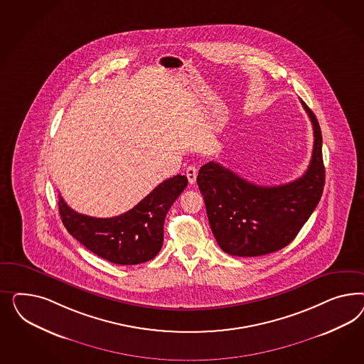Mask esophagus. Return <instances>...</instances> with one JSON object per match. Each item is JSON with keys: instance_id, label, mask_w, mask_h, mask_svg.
<instances>
[{"instance_id": "34e87169", "label": "esophagus", "mask_w": 364, "mask_h": 364, "mask_svg": "<svg viewBox=\"0 0 364 364\" xmlns=\"http://www.w3.org/2000/svg\"><path fill=\"white\" fill-rule=\"evenodd\" d=\"M186 173H187L189 184L193 186L196 183V177H198V168L196 166H188Z\"/></svg>"}]
</instances>
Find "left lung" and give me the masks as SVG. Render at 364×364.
<instances>
[{"mask_svg":"<svg viewBox=\"0 0 364 364\" xmlns=\"http://www.w3.org/2000/svg\"><path fill=\"white\" fill-rule=\"evenodd\" d=\"M314 128V149L301 177L275 187H262L210 161L200 168L198 186L207 208L210 230L225 254L252 257L271 254L292 242L316 208L326 169L321 131L304 101Z\"/></svg>","mask_w":364,"mask_h":364,"instance_id":"left-lung-1","label":"left lung"}]
</instances>
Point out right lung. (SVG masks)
I'll use <instances>...</instances> for the list:
<instances>
[{
  "mask_svg": "<svg viewBox=\"0 0 364 364\" xmlns=\"http://www.w3.org/2000/svg\"><path fill=\"white\" fill-rule=\"evenodd\" d=\"M187 184L186 176L171 177L132 210L109 219L78 213L58 195L60 216L68 232L93 254L114 264H140L161 250L166 213Z\"/></svg>",
  "mask_w": 364,
  "mask_h": 364,
  "instance_id": "obj_1",
  "label": "right lung"
}]
</instances>
